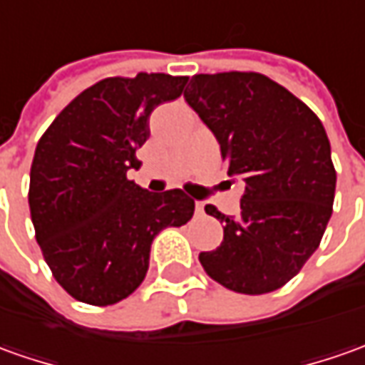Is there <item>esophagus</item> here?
<instances>
[{"mask_svg":"<svg viewBox=\"0 0 365 365\" xmlns=\"http://www.w3.org/2000/svg\"><path fill=\"white\" fill-rule=\"evenodd\" d=\"M195 214L203 215V203L202 202H195Z\"/></svg>","mask_w":365,"mask_h":365,"instance_id":"34e87169","label":"esophagus"}]
</instances>
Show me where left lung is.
<instances>
[{"label":"left lung","instance_id":"1","mask_svg":"<svg viewBox=\"0 0 365 365\" xmlns=\"http://www.w3.org/2000/svg\"><path fill=\"white\" fill-rule=\"evenodd\" d=\"M183 98L220 141L227 175L245 182L237 215L205 205L224 242L200 254L203 269L237 294L276 292L318 250L331 215L328 133L302 99L255 71L193 76Z\"/></svg>","mask_w":365,"mask_h":365}]
</instances>
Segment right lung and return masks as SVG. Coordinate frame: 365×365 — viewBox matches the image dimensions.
I'll return each instance as SVG.
<instances>
[{"label": "right lung", "mask_w": 365, "mask_h": 365, "mask_svg": "<svg viewBox=\"0 0 365 365\" xmlns=\"http://www.w3.org/2000/svg\"><path fill=\"white\" fill-rule=\"evenodd\" d=\"M185 76L106 78L71 99L39 138L29 173L36 240L59 286L78 302L111 306L150 267L153 237L193 215L182 190L148 192L128 180L150 138V115L178 99Z\"/></svg>", "instance_id": "obj_1"}]
</instances>
